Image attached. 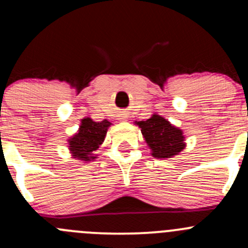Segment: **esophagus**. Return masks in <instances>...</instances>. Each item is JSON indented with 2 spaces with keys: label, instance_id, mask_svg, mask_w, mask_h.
<instances>
[{
  "label": "esophagus",
  "instance_id": "1",
  "mask_svg": "<svg viewBox=\"0 0 248 248\" xmlns=\"http://www.w3.org/2000/svg\"><path fill=\"white\" fill-rule=\"evenodd\" d=\"M121 120H127V116H122Z\"/></svg>",
  "mask_w": 248,
  "mask_h": 248
}]
</instances>
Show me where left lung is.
Instances as JSON below:
<instances>
[{"label":"left lung","instance_id":"8db88e82","mask_svg":"<svg viewBox=\"0 0 248 248\" xmlns=\"http://www.w3.org/2000/svg\"><path fill=\"white\" fill-rule=\"evenodd\" d=\"M136 124L141 131L142 138L155 158H171L186 147L182 129L171 124L161 115L154 114L146 121H138Z\"/></svg>","mask_w":248,"mask_h":248}]
</instances>
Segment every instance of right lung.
<instances>
[{"mask_svg":"<svg viewBox=\"0 0 248 248\" xmlns=\"http://www.w3.org/2000/svg\"><path fill=\"white\" fill-rule=\"evenodd\" d=\"M110 126L111 124L108 120L96 122L91 117L81 119L77 133L67 140L69 154L72 155V157L84 163L94 161L97 158L94 152L103 144Z\"/></svg>","mask_w":248,"mask_h":248,"instance_id":"obj_1","label":"right lung"}]
</instances>
